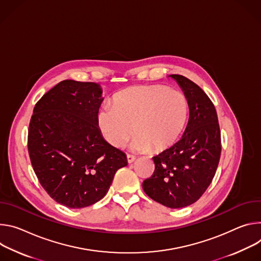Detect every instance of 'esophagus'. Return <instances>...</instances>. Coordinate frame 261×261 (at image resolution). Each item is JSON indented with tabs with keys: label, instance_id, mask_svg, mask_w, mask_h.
I'll return each instance as SVG.
<instances>
[{
	"label": "esophagus",
	"instance_id": "1",
	"mask_svg": "<svg viewBox=\"0 0 261 261\" xmlns=\"http://www.w3.org/2000/svg\"><path fill=\"white\" fill-rule=\"evenodd\" d=\"M126 159H127V163H128V164L135 162V160H136V158H135L134 155H132V154H127V155H126Z\"/></svg>",
	"mask_w": 261,
	"mask_h": 261
}]
</instances>
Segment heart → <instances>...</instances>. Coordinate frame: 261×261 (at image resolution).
<instances>
[{"label":"heart","instance_id":"heart-1","mask_svg":"<svg viewBox=\"0 0 261 261\" xmlns=\"http://www.w3.org/2000/svg\"><path fill=\"white\" fill-rule=\"evenodd\" d=\"M112 102L98 110L96 121L103 139L117 148L134 130L133 149L161 152L177 141L190 118L187 96L164 85L130 87L116 93Z\"/></svg>","mask_w":261,"mask_h":261}]
</instances>
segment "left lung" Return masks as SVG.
<instances>
[{
  "mask_svg": "<svg viewBox=\"0 0 261 261\" xmlns=\"http://www.w3.org/2000/svg\"><path fill=\"white\" fill-rule=\"evenodd\" d=\"M170 76L189 100V123L179 141L152 158L155 169L143 181V190L167 207L181 208L193 204L211 185L221 156V132L206 93L184 75Z\"/></svg>",
  "mask_w": 261,
  "mask_h": 261,
  "instance_id": "obj_1",
  "label": "left lung"
}]
</instances>
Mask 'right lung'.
Masks as SVG:
<instances>
[{
    "instance_id": "right-lung-1",
    "label": "right lung",
    "mask_w": 261,
    "mask_h": 261,
    "mask_svg": "<svg viewBox=\"0 0 261 261\" xmlns=\"http://www.w3.org/2000/svg\"><path fill=\"white\" fill-rule=\"evenodd\" d=\"M101 93L96 83L62 81L37 101L29 124L35 174L46 193L69 208L102 199L116 171L127 165L125 153L110 145L97 126Z\"/></svg>"
}]
</instances>
